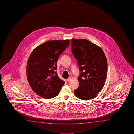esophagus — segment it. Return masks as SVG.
Wrapping results in <instances>:
<instances>
[{
  "mask_svg": "<svg viewBox=\"0 0 134 134\" xmlns=\"http://www.w3.org/2000/svg\"><path fill=\"white\" fill-rule=\"evenodd\" d=\"M71 80V77H69L67 79V80H66V81H68V82H69Z\"/></svg>",
  "mask_w": 134,
  "mask_h": 134,
  "instance_id": "esophagus-1",
  "label": "esophagus"
}]
</instances>
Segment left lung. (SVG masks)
<instances>
[{
	"label": "left lung",
	"instance_id": "obj_1",
	"mask_svg": "<svg viewBox=\"0 0 134 134\" xmlns=\"http://www.w3.org/2000/svg\"><path fill=\"white\" fill-rule=\"evenodd\" d=\"M74 57L77 60L80 75L78 88L75 95L81 99L95 98L106 81L107 73V58L102 49L87 39H71Z\"/></svg>",
	"mask_w": 134,
	"mask_h": 134
}]
</instances>
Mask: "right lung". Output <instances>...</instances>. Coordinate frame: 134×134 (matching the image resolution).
Returning a JSON list of instances; mask_svg holds the SVG:
<instances>
[{
  "instance_id": "1",
  "label": "right lung",
  "mask_w": 134,
  "mask_h": 134,
  "mask_svg": "<svg viewBox=\"0 0 134 134\" xmlns=\"http://www.w3.org/2000/svg\"><path fill=\"white\" fill-rule=\"evenodd\" d=\"M69 40L46 42L34 49L27 61V80L33 91L44 98L57 96L65 84L57 75V60Z\"/></svg>"
}]
</instances>
